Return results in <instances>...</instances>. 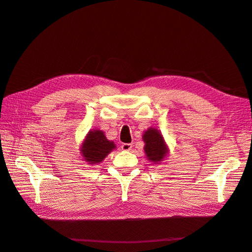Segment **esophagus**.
<instances>
[{"mask_svg": "<svg viewBox=\"0 0 252 252\" xmlns=\"http://www.w3.org/2000/svg\"><path fill=\"white\" fill-rule=\"evenodd\" d=\"M132 148V144H129V143H125L122 145V149L124 151H130Z\"/></svg>", "mask_w": 252, "mask_h": 252, "instance_id": "34e87169", "label": "esophagus"}]
</instances>
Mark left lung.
Returning a JSON list of instances; mask_svg holds the SVG:
<instances>
[{"label":"left lung","mask_w":252,"mask_h":252,"mask_svg":"<svg viewBox=\"0 0 252 252\" xmlns=\"http://www.w3.org/2000/svg\"><path fill=\"white\" fill-rule=\"evenodd\" d=\"M142 139L145 143L144 151L146 158L152 164H161L168 157L169 147L161 131L157 128H148L143 133Z\"/></svg>","instance_id":"obj_1"}]
</instances>
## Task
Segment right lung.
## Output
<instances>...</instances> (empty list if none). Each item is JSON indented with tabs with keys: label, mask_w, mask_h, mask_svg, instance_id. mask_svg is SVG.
I'll list each match as a JSON object with an SVG mask.
<instances>
[{
	"label": "right lung",
	"mask_w": 252,
	"mask_h": 252,
	"mask_svg": "<svg viewBox=\"0 0 252 252\" xmlns=\"http://www.w3.org/2000/svg\"><path fill=\"white\" fill-rule=\"evenodd\" d=\"M117 148L116 144L109 141L100 129L90 130L81 145V155L87 164L97 165L102 163L111 151Z\"/></svg>",
	"instance_id": "right-lung-1"
}]
</instances>
